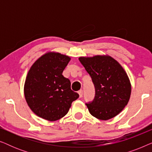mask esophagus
I'll return each instance as SVG.
<instances>
[{"label":"esophagus","instance_id":"1","mask_svg":"<svg viewBox=\"0 0 152 152\" xmlns=\"http://www.w3.org/2000/svg\"><path fill=\"white\" fill-rule=\"evenodd\" d=\"M78 93H79V95H80V97H82V95H83V91L82 90L79 91Z\"/></svg>","mask_w":152,"mask_h":152}]
</instances>
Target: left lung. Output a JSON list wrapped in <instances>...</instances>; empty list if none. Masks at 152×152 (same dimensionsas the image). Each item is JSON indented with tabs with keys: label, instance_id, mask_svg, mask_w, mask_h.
<instances>
[{
	"label": "left lung",
	"instance_id": "left-lung-1",
	"mask_svg": "<svg viewBox=\"0 0 152 152\" xmlns=\"http://www.w3.org/2000/svg\"><path fill=\"white\" fill-rule=\"evenodd\" d=\"M94 84L93 100L86 103L88 111L97 119L107 120L119 114L129 100L132 87L126 72L109 56L80 57Z\"/></svg>",
	"mask_w": 152,
	"mask_h": 152
}]
</instances>
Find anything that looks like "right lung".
<instances>
[{"instance_id":"1","label":"right lung","mask_w":152,"mask_h":152,"mask_svg":"<svg viewBox=\"0 0 152 152\" xmlns=\"http://www.w3.org/2000/svg\"><path fill=\"white\" fill-rule=\"evenodd\" d=\"M70 58L48 53L31 66L24 86L26 102L39 117L55 121L65 116L79 97L70 88V82L62 75Z\"/></svg>"}]
</instances>
